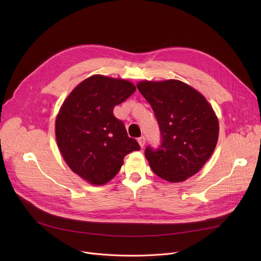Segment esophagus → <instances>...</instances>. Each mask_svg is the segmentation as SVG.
<instances>
[{
    "label": "esophagus",
    "instance_id": "34e87169",
    "mask_svg": "<svg viewBox=\"0 0 261 261\" xmlns=\"http://www.w3.org/2000/svg\"><path fill=\"white\" fill-rule=\"evenodd\" d=\"M138 142H139L140 146L143 148L145 146V143H146V138H145V136H141V138L138 139Z\"/></svg>",
    "mask_w": 261,
    "mask_h": 261
}]
</instances>
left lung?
Wrapping results in <instances>:
<instances>
[{"instance_id": "1", "label": "left lung", "mask_w": 261, "mask_h": 261, "mask_svg": "<svg viewBox=\"0 0 261 261\" xmlns=\"http://www.w3.org/2000/svg\"><path fill=\"white\" fill-rule=\"evenodd\" d=\"M138 89L151 106L161 145L148 146L145 156L155 174L182 182L196 174L213 154L219 122L204 96L179 80L141 81Z\"/></svg>"}]
</instances>
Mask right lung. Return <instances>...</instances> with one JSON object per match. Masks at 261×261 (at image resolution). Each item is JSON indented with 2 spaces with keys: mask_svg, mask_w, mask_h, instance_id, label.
<instances>
[{
  "mask_svg": "<svg viewBox=\"0 0 261 261\" xmlns=\"http://www.w3.org/2000/svg\"><path fill=\"white\" fill-rule=\"evenodd\" d=\"M135 90L127 80L94 75L78 85L60 109L56 118L60 152L68 167L91 184L113 179L123 158L141 149L113 114L114 107Z\"/></svg>",
  "mask_w": 261,
  "mask_h": 261,
  "instance_id": "obj_1",
  "label": "right lung"
}]
</instances>
